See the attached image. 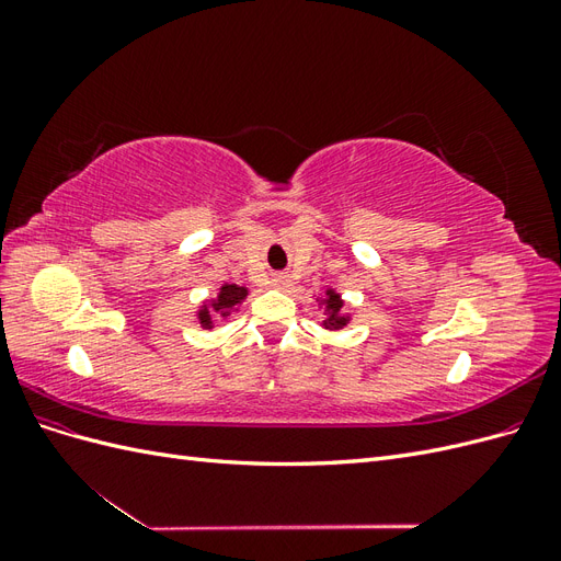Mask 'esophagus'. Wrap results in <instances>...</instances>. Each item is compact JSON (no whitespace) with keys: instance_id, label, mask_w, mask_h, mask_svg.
<instances>
[{"instance_id":"34e87169","label":"esophagus","mask_w":561,"mask_h":561,"mask_svg":"<svg viewBox=\"0 0 561 561\" xmlns=\"http://www.w3.org/2000/svg\"><path fill=\"white\" fill-rule=\"evenodd\" d=\"M283 283H285V276H276V278H274V285H278V287H280Z\"/></svg>"}]
</instances>
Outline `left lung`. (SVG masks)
Returning a JSON list of instances; mask_svg holds the SVG:
<instances>
[{
	"mask_svg": "<svg viewBox=\"0 0 561 561\" xmlns=\"http://www.w3.org/2000/svg\"><path fill=\"white\" fill-rule=\"evenodd\" d=\"M342 307H344V301L339 299V295H334L332 290H328V299H325V313H328V320L322 322V325L330 328V330L344 328V325H346V318H344L342 313H339V311H342Z\"/></svg>",
	"mask_w": 561,
	"mask_h": 561,
	"instance_id": "1",
	"label": "left lung"
}]
</instances>
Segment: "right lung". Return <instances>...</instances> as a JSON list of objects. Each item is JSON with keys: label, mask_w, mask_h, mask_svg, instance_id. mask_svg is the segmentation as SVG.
Returning <instances> with one entry per match:
<instances>
[{"label": "right lung", "mask_w": 561, "mask_h": 561, "mask_svg": "<svg viewBox=\"0 0 561 561\" xmlns=\"http://www.w3.org/2000/svg\"><path fill=\"white\" fill-rule=\"evenodd\" d=\"M245 295H248L245 287H239V285H222V290H219L217 299L213 301V309H215L219 316H229V311H231L241 299H245ZM198 320H201L206 328H213V316H210L208 307H203V309L198 311Z\"/></svg>", "instance_id": "obj_1"}]
</instances>
